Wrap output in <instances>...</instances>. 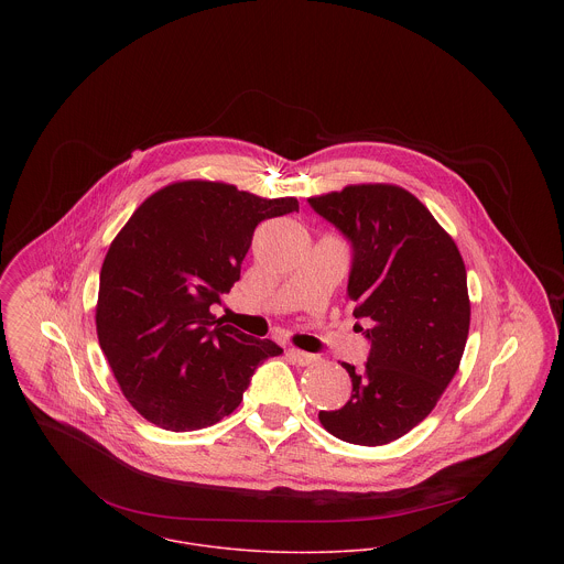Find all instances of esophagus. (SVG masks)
Returning a JSON list of instances; mask_svg holds the SVG:
<instances>
[{
    "label": "esophagus",
    "instance_id": "obj_1",
    "mask_svg": "<svg viewBox=\"0 0 564 564\" xmlns=\"http://www.w3.org/2000/svg\"><path fill=\"white\" fill-rule=\"evenodd\" d=\"M289 356H291L297 365H302V367H308V365L319 362V356L308 354V351H300V349H289Z\"/></svg>",
    "mask_w": 564,
    "mask_h": 564
}]
</instances>
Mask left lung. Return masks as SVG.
Segmentation results:
<instances>
[{
  "instance_id": "8db88e82",
  "label": "left lung",
  "mask_w": 564,
  "mask_h": 564,
  "mask_svg": "<svg viewBox=\"0 0 564 564\" xmlns=\"http://www.w3.org/2000/svg\"><path fill=\"white\" fill-rule=\"evenodd\" d=\"M308 204L351 242L347 295L371 343L362 371L343 362L351 398L322 410L323 427L354 445H387L421 423L458 371L471 304L454 239L408 191L354 184Z\"/></svg>"
}]
</instances>
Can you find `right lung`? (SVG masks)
<instances>
[{"mask_svg": "<svg viewBox=\"0 0 564 564\" xmlns=\"http://www.w3.org/2000/svg\"><path fill=\"white\" fill-rule=\"evenodd\" d=\"M295 210V197L186 180L150 195L110 242L97 338L126 400L148 421L171 432L208 427L237 410L258 365L282 354L210 306L241 278L256 226Z\"/></svg>", "mask_w": 564, "mask_h": 564, "instance_id": "right-lung-1", "label": "right lung"}]
</instances>
